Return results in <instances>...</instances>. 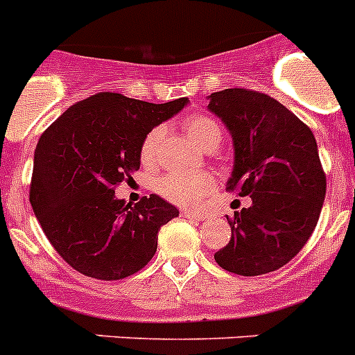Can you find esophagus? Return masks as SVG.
<instances>
[{
	"mask_svg": "<svg viewBox=\"0 0 355 355\" xmlns=\"http://www.w3.org/2000/svg\"><path fill=\"white\" fill-rule=\"evenodd\" d=\"M181 216H183V218H190V220H205L206 218V215L192 211V209H183V211H181Z\"/></svg>",
	"mask_w": 355,
	"mask_h": 355,
	"instance_id": "esophagus-1",
	"label": "esophagus"
}]
</instances>
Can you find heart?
<instances>
[{"label": "heart", "instance_id": "heart-1", "mask_svg": "<svg viewBox=\"0 0 355 355\" xmlns=\"http://www.w3.org/2000/svg\"><path fill=\"white\" fill-rule=\"evenodd\" d=\"M188 139L197 147L205 150L211 146H218L222 139V130L218 122L206 115H192L184 122ZM162 128H153L144 139L140 147V158L146 165H150L156 158L158 144L162 140ZM215 188V180L209 174H167L159 178L156 183V190L165 199L172 200L175 205L197 206L200 205Z\"/></svg>", "mask_w": 355, "mask_h": 355}]
</instances>
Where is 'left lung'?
Masks as SVG:
<instances>
[{
	"instance_id": "left-lung-1",
	"label": "left lung",
	"mask_w": 355,
	"mask_h": 355,
	"mask_svg": "<svg viewBox=\"0 0 355 355\" xmlns=\"http://www.w3.org/2000/svg\"><path fill=\"white\" fill-rule=\"evenodd\" d=\"M208 110L233 140L225 188L252 199L229 220L231 240L215 261L249 277L277 270L306 245L324 206L327 184L315 135L274 97L252 90L213 92Z\"/></svg>"
}]
</instances>
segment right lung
Wrapping results in <instances>:
<instances>
[{
	"label": "right lung",
	"instance_id": "right-lung-1",
	"mask_svg": "<svg viewBox=\"0 0 355 355\" xmlns=\"http://www.w3.org/2000/svg\"><path fill=\"white\" fill-rule=\"evenodd\" d=\"M187 105V97L155 105L101 92L72 105L44 131L30 202L44 234L74 270L115 281L155 256L159 227L180 209L156 193L126 205L115 187L140 168L146 135Z\"/></svg>",
	"mask_w": 355,
	"mask_h": 355
}]
</instances>
